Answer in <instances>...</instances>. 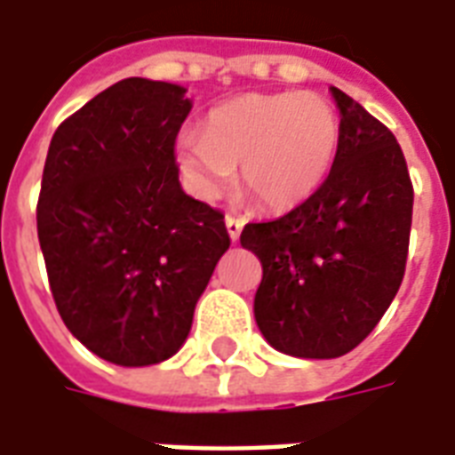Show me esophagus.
<instances>
[{
    "instance_id": "esophagus-1",
    "label": "esophagus",
    "mask_w": 455,
    "mask_h": 455,
    "mask_svg": "<svg viewBox=\"0 0 455 455\" xmlns=\"http://www.w3.org/2000/svg\"><path fill=\"white\" fill-rule=\"evenodd\" d=\"M241 228H243V219L231 217V214H228L227 231H228V236H231V241H238V236H241Z\"/></svg>"
}]
</instances>
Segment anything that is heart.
<instances>
[{
  "label": "heart",
  "instance_id": "obj_1",
  "mask_svg": "<svg viewBox=\"0 0 455 455\" xmlns=\"http://www.w3.org/2000/svg\"><path fill=\"white\" fill-rule=\"evenodd\" d=\"M339 148V120L315 93H249L206 117L202 135L180 140V162L196 192L219 196L241 167L246 195L266 212L303 204L325 182Z\"/></svg>",
  "mask_w": 455,
  "mask_h": 455
}]
</instances>
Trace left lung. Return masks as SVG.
<instances>
[{
	"label": "left lung",
	"instance_id": "left-lung-1",
	"mask_svg": "<svg viewBox=\"0 0 455 455\" xmlns=\"http://www.w3.org/2000/svg\"><path fill=\"white\" fill-rule=\"evenodd\" d=\"M339 148L313 196L288 214L246 224L241 246L263 266L253 313L273 347L305 360L347 355L402 285L414 187L404 152L339 88Z\"/></svg>",
	"mask_w": 455,
	"mask_h": 455
}]
</instances>
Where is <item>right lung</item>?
<instances>
[{"label":"right lung","mask_w":455,"mask_h":455,"mask_svg":"<svg viewBox=\"0 0 455 455\" xmlns=\"http://www.w3.org/2000/svg\"><path fill=\"white\" fill-rule=\"evenodd\" d=\"M182 85L125 78L51 138L36 228L73 338L123 367L172 357L231 246L224 214L180 187Z\"/></svg>","instance_id":"obj_1"}]
</instances>
